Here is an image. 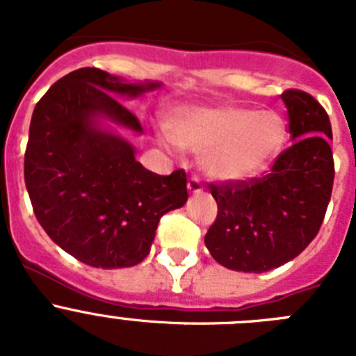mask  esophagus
Wrapping results in <instances>:
<instances>
[{"mask_svg":"<svg viewBox=\"0 0 356 356\" xmlns=\"http://www.w3.org/2000/svg\"><path fill=\"white\" fill-rule=\"evenodd\" d=\"M187 187L191 194H200L201 191H203V184H201V180L197 178V176H191V178H188Z\"/></svg>","mask_w":356,"mask_h":356,"instance_id":"obj_1","label":"esophagus"}]
</instances>
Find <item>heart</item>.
<instances>
[{"instance_id": "1", "label": "heart", "mask_w": 356, "mask_h": 356, "mask_svg": "<svg viewBox=\"0 0 356 356\" xmlns=\"http://www.w3.org/2000/svg\"><path fill=\"white\" fill-rule=\"evenodd\" d=\"M165 128L176 147L203 153L201 165L217 180H242L259 172L284 135L276 114L237 105L181 110Z\"/></svg>"}]
</instances>
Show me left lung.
I'll return each mask as SVG.
<instances>
[{
	"mask_svg": "<svg viewBox=\"0 0 356 356\" xmlns=\"http://www.w3.org/2000/svg\"><path fill=\"white\" fill-rule=\"evenodd\" d=\"M292 144L260 178L210 184L217 217L205 235L216 262L244 273H266L296 259L319 232L335 165L326 110L305 90L282 94Z\"/></svg>",
	"mask_w": 356,
	"mask_h": 356,
	"instance_id": "8db88e82",
	"label": "left lung"
}]
</instances>
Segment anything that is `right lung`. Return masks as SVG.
Masks as SVG:
<instances>
[{"mask_svg": "<svg viewBox=\"0 0 356 356\" xmlns=\"http://www.w3.org/2000/svg\"><path fill=\"white\" fill-rule=\"evenodd\" d=\"M155 87L81 67L55 81L33 110L24 153L33 213L55 244L87 266L143 262L160 217L188 197L184 169L147 171L127 140L96 127L106 118L140 134L139 119L112 94L134 97Z\"/></svg>", "mask_w": 356, "mask_h": 356, "instance_id": "right-lung-1", "label": "right lung"}]
</instances>
